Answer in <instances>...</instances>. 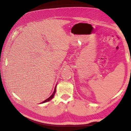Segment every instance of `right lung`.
<instances>
[{
    "label": "right lung",
    "instance_id": "add662e5",
    "mask_svg": "<svg viewBox=\"0 0 131 131\" xmlns=\"http://www.w3.org/2000/svg\"><path fill=\"white\" fill-rule=\"evenodd\" d=\"M56 86L55 87V89H54V92H53V93H52V94L51 95V96L49 97V98H48L47 99H46V100H45V101H43L42 102H41V103H45V102H49V101H50V100H52V99L53 98V97H54V94H55V93H56Z\"/></svg>",
    "mask_w": 131,
    "mask_h": 131
}]
</instances>
